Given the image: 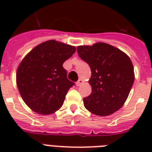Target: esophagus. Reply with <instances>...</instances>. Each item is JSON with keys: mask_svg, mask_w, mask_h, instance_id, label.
<instances>
[{"mask_svg": "<svg viewBox=\"0 0 152 152\" xmlns=\"http://www.w3.org/2000/svg\"><path fill=\"white\" fill-rule=\"evenodd\" d=\"M83 83V80H82V79H79L78 81L76 82V86H78V87H79V86H80Z\"/></svg>", "mask_w": 152, "mask_h": 152, "instance_id": "obj_1", "label": "esophagus"}]
</instances>
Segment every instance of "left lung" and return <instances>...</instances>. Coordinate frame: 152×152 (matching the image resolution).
<instances>
[{
    "label": "left lung",
    "mask_w": 152,
    "mask_h": 152,
    "mask_svg": "<svg viewBox=\"0 0 152 152\" xmlns=\"http://www.w3.org/2000/svg\"><path fill=\"white\" fill-rule=\"evenodd\" d=\"M77 53L91 70V94L83 99L85 108L99 116L110 115L127 99L134 82V69L127 54L109 44L80 46Z\"/></svg>",
    "instance_id": "left-lung-1"
}]
</instances>
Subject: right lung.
Returning a JSON list of instances; mask_svg holds the SVG:
<instances>
[{"label":"right lung","mask_w":152,"mask_h":152,"mask_svg":"<svg viewBox=\"0 0 152 152\" xmlns=\"http://www.w3.org/2000/svg\"><path fill=\"white\" fill-rule=\"evenodd\" d=\"M76 52L75 46L49 40L34 47L17 69L16 83L21 97L32 110L50 114L64 103L69 88L63 63Z\"/></svg>","instance_id":"add662e5"}]
</instances>
